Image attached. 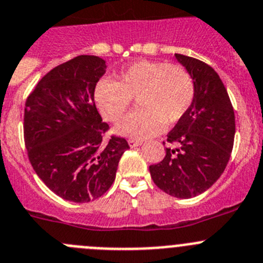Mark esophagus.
<instances>
[{
	"mask_svg": "<svg viewBox=\"0 0 263 263\" xmlns=\"http://www.w3.org/2000/svg\"><path fill=\"white\" fill-rule=\"evenodd\" d=\"M128 144L131 148H136V146L141 145V141L140 140H134V139H131V140H128Z\"/></svg>",
	"mask_w": 263,
	"mask_h": 263,
	"instance_id": "1",
	"label": "esophagus"
}]
</instances>
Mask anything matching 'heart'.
Masks as SVG:
<instances>
[{
  "label": "heart",
  "mask_w": 263,
  "mask_h": 263,
  "mask_svg": "<svg viewBox=\"0 0 263 263\" xmlns=\"http://www.w3.org/2000/svg\"><path fill=\"white\" fill-rule=\"evenodd\" d=\"M193 77L181 65L141 60L120 70L117 80H101L94 101L103 118L117 122L136 99L139 110L114 127L119 136L145 139L164 127L174 126L187 112L194 99Z\"/></svg>",
  "instance_id": "1"
}]
</instances>
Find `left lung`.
Listing matches in <instances>:
<instances>
[{
  "label": "left lung",
  "instance_id": "obj_1",
  "mask_svg": "<svg viewBox=\"0 0 263 263\" xmlns=\"http://www.w3.org/2000/svg\"><path fill=\"white\" fill-rule=\"evenodd\" d=\"M176 59L193 77V103L167 134L169 143L161 162L149 166L158 189L189 199L210 189L223 174L235 140V112L219 74L208 64L176 53Z\"/></svg>",
  "mask_w": 263,
  "mask_h": 263
}]
</instances>
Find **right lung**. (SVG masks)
I'll use <instances>...</instances> for the list:
<instances>
[{
  "mask_svg": "<svg viewBox=\"0 0 263 263\" xmlns=\"http://www.w3.org/2000/svg\"><path fill=\"white\" fill-rule=\"evenodd\" d=\"M106 61L81 55L37 82L25 107V144L35 173L69 202L87 203L114 183L126 139L103 140L107 123L97 111L94 89Z\"/></svg>",
  "mask_w": 263,
  "mask_h": 263,
  "instance_id": "obj_1",
  "label": "right lung"
}]
</instances>
